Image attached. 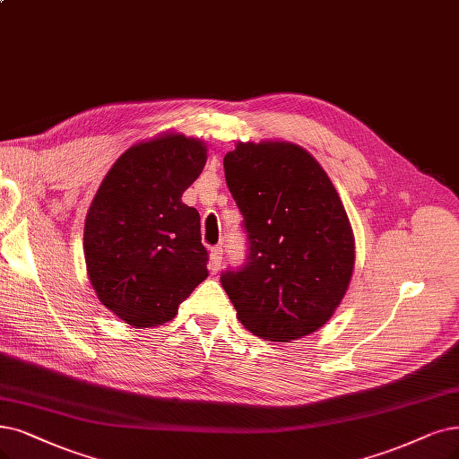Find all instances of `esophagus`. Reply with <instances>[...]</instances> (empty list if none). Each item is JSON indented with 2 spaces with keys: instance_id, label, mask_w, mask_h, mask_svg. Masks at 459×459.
Wrapping results in <instances>:
<instances>
[{
  "instance_id": "esophagus-1",
  "label": "esophagus",
  "mask_w": 459,
  "mask_h": 459,
  "mask_svg": "<svg viewBox=\"0 0 459 459\" xmlns=\"http://www.w3.org/2000/svg\"><path fill=\"white\" fill-rule=\"evenodd\" d=\"M221 263H223V247H212V251H210V268H212V273H219Z\"/></svg>"
}]
</instances>
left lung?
I'll list each match as a JSON object with an SVG mask.
<instances>
[{"label": "left lung", "mask_w": 459, "mask_h": 459, "mask_svg": "<svg viewBox=\"0 0 459 459\" xmlns=\"http://www.w3.org/2000/svg\"><path fill=\"white\" fill-rule=\"evenodd\" d=\"M223 166L249 242L246 264L221 274L236 316L270 342L324 327L355 264L350 219L325 169L287 142H240Z\"/></svg>", "instance_id": "obj_1"}]
</instances>
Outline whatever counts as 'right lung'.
Segmentation results:
<instances>
[{"instance_id": "right-lung-1", "label": "right lung", "mask_w": 459, "mask_h": 459, "mask_svg": "<svg viewBox=\"0 0 459 459\" xmlns=\"http://www.w3.org/2000/svg\"><path fill=\"white\" fill-rule=\"evenodd\" d=\"M208 147L168 132L126 149L84 221L82 247L94 291L132 327H157L208 278L200 215L181 195L200 176Z\"/></svg>"}]
</instances>
